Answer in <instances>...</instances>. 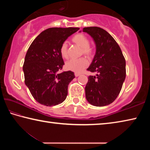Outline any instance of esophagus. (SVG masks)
Listing matches in <instances>:
<instances>
[{"instance_id": "obj_1", "label": "esophagus", "mask_w": 150, "mask_h": 150, "mask_svg": "<svg viewBox=\"0 0 150 150\" xmlns=\"http://www.w3.org/2000/svg\"><path fill=\"white\" fill-rule=\"evenodd\" d=\"M79 75H80V73H75V77H78V76H79Z\"/></svg>"}]
</instances>
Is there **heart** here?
Instances as JSON below:
<instances>
[{
  "instance_id": "1",
  "label": "heart",
  "mask_w": 150,
  "mask_h": 150,
  "mask_svg": "<svg viewBox=\"0 0 150 150\" xmlns=\"http://www.w3.org/2000/svg\"><path fill=\"white\" fill-rule=\"evenodd\" d=\"M72 42L75 44L81 47V55H85L88 59H91L94 56V50L90 46V42L88 38L83 34H77L72 38ZM59 53L62 57L64 59H67L69 57L68 45L65 42L63 43L59 47ZM88 65V62L85 57H83L79 59H70L65 63V67L68 71L75 73L83 71Z\"/></svg>"
}]
</instances>
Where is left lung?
Returning a JSON list of instances; mask_svg holds the SVG:
<instances>
[{"mask_svg": "<svg viewBox=\"0 0 150 150\" xmlns=\"http://www.w3.org/2000/svg\"><path fill=\"white\" fill-rule=\"evenodd\" d=\"M93 38L96 51L95 57L87 69L96 73L89 75L85 87L88 102L96 106H104L117 98L126 78V60L115 40L106 30L98 27L83 29Z\"/></svg>", "mask_w": 150, "mask_h": 150, "instance_id": "obj_1", "label": "left lung"}]
</instances>
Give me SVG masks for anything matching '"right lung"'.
<instances>
[{
    "instance_id": "add662e5",
    "label": "right lung",
    "mask_w": 150,
    "mask_h": 150,
    "mask_svg": "<svg viewBox=\"0 0 150 150\" xmlns=\"http://www.w3.org/2000/svg\"><path fill=\"white\" fill-rule=\"evenodd\" d=\"M79 30V28H50L38 35L30 45L23 65L25 84L34 99L41 105L52 106L65 100L74 73L58 71L64 62L59 47Z\"/></svg>"
}]
</instances>
